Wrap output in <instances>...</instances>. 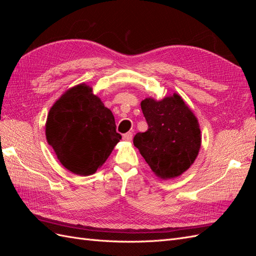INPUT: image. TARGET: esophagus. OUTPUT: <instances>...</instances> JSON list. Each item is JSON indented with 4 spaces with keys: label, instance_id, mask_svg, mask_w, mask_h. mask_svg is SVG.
<instances>
[{
    "label": "esophagus",
    "instance_id": "1",
    "mask_svg": "<svg viewBox=\"0 0 256 256\" xmlns=\"http://www.w3.org/2000/svg\"><path fill=\"white\" fill-rule=\"evenodd\" d=\"M122 138H124V140H125V141L129 142V141L132 140V134H131V132H127V134H125L122 136Z\"/></svg>",
    "mask_w": 256,
    "mask_h": 256
}]
</instances>
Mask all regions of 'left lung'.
<instances>
[{"mask_svg":"<svg viewBox=\"0 0 256 256\" xmlns=\"http://www.w3.org/2000/svg\"><path fill=\"white\" fill-rule=\"evenodd\" d=\"M141 109L148 129L134 136V146L161 180L182 175L196 159L202 142L196 115L178 94L146 98Z\"/></svg>","mask_w":256,"mask_h":256,"instance_id":"1","label":"left lung"}]
</instances>
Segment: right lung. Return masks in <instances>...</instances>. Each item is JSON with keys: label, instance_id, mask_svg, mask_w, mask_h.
<instances>
[{"label": "right lung", "instance_id": "add662e5", "mask_svg": "<svg viewBox=\"0 0 256 256\" xmlns=\"http://www.w3.org/2000/svg\"><path fill=\"white\" fill-rule=\"evenodd\" d=\"M46 138L68 171L88 176L104 164L122 136L116 132L111 110L82 83L66 90L52 106Z\"/></svg>", "mask_w": 256, "mask_h": 256}]
</instances>
